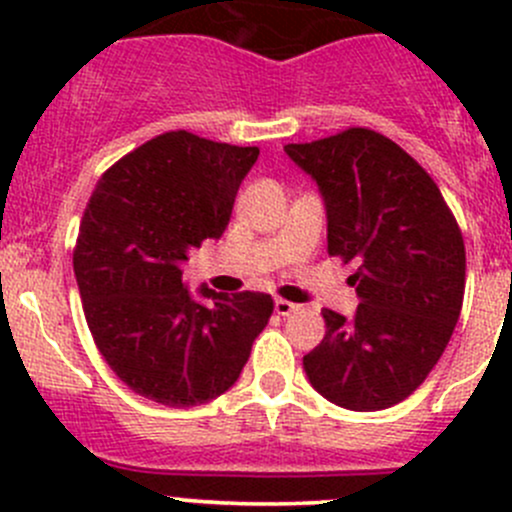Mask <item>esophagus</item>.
Listing matches in <instances>:
<instances>
[{
    "mask_svg": "<svg viewBox=\"0 0 512 512\" xmlns=\"http://www.w3.org/2000/svg\"><path fill=\"white\" fill-rule=\"evenodd\" d=\"M294 309H299V307L294 302H289V299H282V297L275 299V312L280 314V317H289Z\"/></svg>",
    "mask_w": 512,
    "mask_h": 512,
    "instance_id": "esophagus-1",
    "label": "esophagus"
}]
</instances>
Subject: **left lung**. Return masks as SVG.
<instances>
[{"mask_svg":"<svg viewBox=\"0 0 512 512\" xmlns=\"http://www.w3.org/2000/svg\"><path fill=\"white\" fill-rule=\"evenodd\" d=\"M287 156L317 180L327 252L356 262L354 319L324 309L327 332L304 356L314 389L352 411L399 404L441 359L463 307L466 245L431 175L391 138L347 128Z\"/></svg>","mask_w":512,"mask_h":512,"instance_id":"8db88e82","label":"left lung"}]
</instances>
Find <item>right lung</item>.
I'll list each match as a JSON object with an SVG mask.
<instances>
[{
	"mask_svg": "<svg viewBox=\"0 0 512 512\" xmlns=\"http://www.w3.org/2000/svg\"><path fill=\"white\" fill-rule=\"evenodd\" d=\"M260 148L188 131L151 138L111 165L91 193L74 247L86 324L113 374L156 404L198 406L230 389L270 322L265 292L183 287L193 247L220 237Z\"/></svg>",
	"mask_w": 512,
	"mask_h": 512,
	"instance_id": "obj_1",
	"label": "right lung"
}]
</instances>
